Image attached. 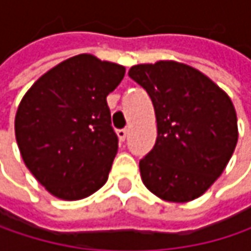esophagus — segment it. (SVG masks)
I'll return each instance as SVG.
<instances>
[{
  "label": "esophagus",
  "mask_w": 251,
  "mask_h": 251,
  "mask_svg": "<svg viewBox=\"0 0 251 251\" xmlns=\"http://www.w3.org/2000/svg\"><path fill=\"white\" fill-rule=\"evenodd\" d=\"M116 133H118V136H119L121 141H125L126 136H127V129H118Z\"/></svg>",
  "instance_id": "esophagus-1"
}]
</instances>
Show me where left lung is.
<instances>
[{
    "label": "left lung",
    "mask_w": 251,
    "mask_h": 251,
    "mask_svg": "<svg viewBox=\"0 0 251 251\" xmlns=\"http://www.w3.org/2000/svg\"><path fill=\"white\" fill-rule=\"evenodd\" d=\"M129 76L145 88L157 118L155 145L139 161L144 184L169 202L199 198L235 150L232 101L201 71L175 61L135 65Z\"/></svg>",
    "instance_id": "left-lung-1"
}]
</instances>
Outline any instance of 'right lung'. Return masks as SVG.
Returning a JSON list of instances; mask_svg holds the SVG:
<instances>
[{
	"instance_id": "obj_1",
	"label": "right lung",
	"mask_w": 251,
	"mask_h": 251,
	"mask_svg": "<svg viewBox=\"0 0 251 251\" xmlns=\"http://www.w3.org/2000/svg\"><path fill=\"white\" fill-rule=\"evenodd\" d=\"M124 76L125 67L81 53L25 94L16 139L27 169L53 196L78 201L106 183L119 142L106 97Z\"/></svg>"
}]
</instances>
